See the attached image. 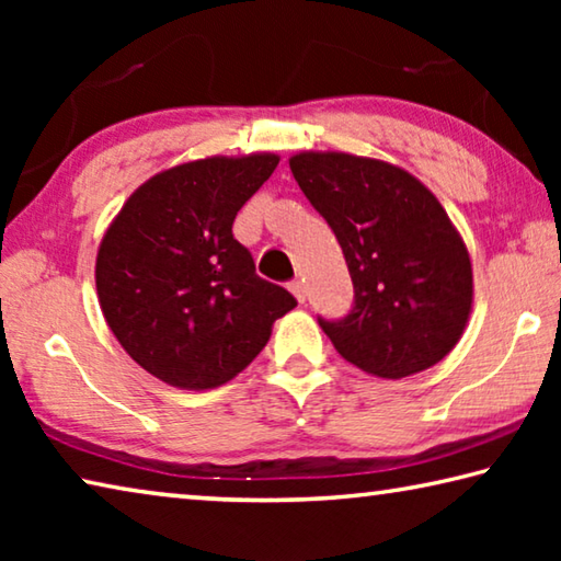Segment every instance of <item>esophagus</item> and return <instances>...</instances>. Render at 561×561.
<instances>
[{
	"instance_id": "obj_1",
	"label": "esophagus",
	"mask_w": 561,
	"mask_h": 561,
	"mask_svg": "<svg viewBox=\"0 0 561 561\" xmlns=\"http://www.w3.org/2000/svg\"><path fill=\"white\" fill-rule=\"evenodd\" d=\"M289 291L294 294V299H297L299 304H304V299H307V287H304V282H299V279H294L289 284Z\"/></svg>"
}]
</instances>
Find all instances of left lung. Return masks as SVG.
Returning a JSON list of instances; mask_svg holds the SVG:
<instances>
[{
  "mask_svg": "<svg viewBox=\"0 0 561 561\" xmlns=\"http://www.w3.org/2000/svg\"><path fill=\"white\" fill-rule=\"evenodd\" d=\"M289 168L354 282L351 314L319 321L339 354L378 378L421 374L448 356L474 289L470 252L438 197L403 168L341 150H301Z\"/></svg>",
  "mask_w": 561,
  "mask_h": 561,
  "instance_id": "1",
  "label": "left lung"
}]
</instances>
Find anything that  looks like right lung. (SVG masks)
Here are the masks:
<instances>
[{
	"instance_id": "right-lung-1",
	"label": "right lung",
	"mask_w": 561,
	"mask_h": 561,
	"mask_svg": "<svg viewBox=\"0 0 561 561\" xmlns=\"http://www.w3.org/2000/svg\"><path fill=\"white\" fill-rule=\"evenodd\" d=\"M277 153L210 156L165 168L133 190L96 254L103 319L150 376L183 391L225 386L297 307L254 272L232 237L240 207Z\"/></svg>"
}]
</instances>
